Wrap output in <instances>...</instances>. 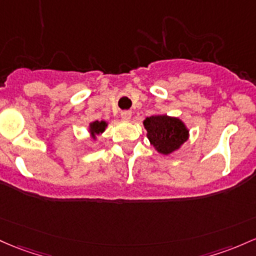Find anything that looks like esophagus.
<instances>
[{
  "label": "esophagus",
  "instance_id": "34e87169",
  "mask_svg": "<svg viewBox=\"0 0 256 256\" xmlns=\"http://www.w3.org/2000/svg\"><path fill=\"white\" fill-rule=\"evenodd\" d=\"M131 116H132V113L130 110H124L122 113V119L124 122H130Z\"/></svg>",
  "mask_w": 256,
  "mask_h": 256
}]
</instances>
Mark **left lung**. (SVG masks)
<instances>
[{"label": "left lung", "mask_w": 256, "mask_h": 256, "mask_svg": "<svg viewBox=\"0 0 256 256\" xmlns=\"http://www.w3.org/2000/svg\"><path fill=\"white\" fill-rule=\"evenodd\" d=\"M147 138L154 150L162 156L178 150L190 137V130L180 118L156 114L143 120Z\"/></svg>", "instance_id": "1"}]
</instances>
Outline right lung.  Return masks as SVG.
<instances>
[{
  "label": "right lung",
  "mask_w": 256,
  "mask_h": 256,
  "mask_svg": "<svg viewBox=\"0 0 256 256\" xmlns=\"http://www.w3.org/2000/svg\"><path fill=\"white\" fill-rule=\"evenodd\" d=\"M106 126H108V122H106V120H100V122L96 120V122H90V125H88L90 137H91L94 141H96L97 136H100V134L104 132Z\"/></svg>",
  "instance_id": "1"
}]
</instances>
